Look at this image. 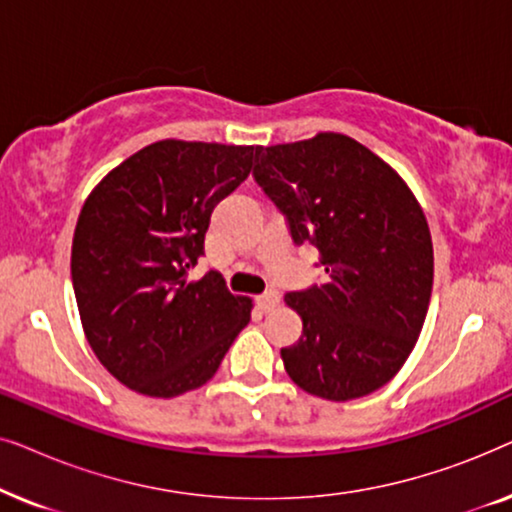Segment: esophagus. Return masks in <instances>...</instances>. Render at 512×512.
<instances>
[{"instance_id": "34e87169", "label": "esophagus", "mask_w": 512, "mask_h": 512, "mask_svg": "<svg viewBox=\"0 0 512 512\" xmlns=\"http://www.w3.org/2000/svg\"><path fill=\"white\" fill-rule=\"evenodd\" d=\"M256 303L263 312H272L279 305V293L277 291H265L263 296L256 298Z\"/></svg>"}]
</instances>
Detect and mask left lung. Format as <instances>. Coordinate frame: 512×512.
I'll return each mask as SVG.
<instances>
[{
    "mask_svg": "<svg viewBox=\"0 0 512 512\" xmlns=\"http://www.w3.org/2000/svg\"><path fill=\"white\" fill-rule=\"evenodd\" d=\"M254 177L312 242L328 282L284 303L303 335L282 349L286 373L307 394L345 403L384 387L417 345L433 286L429 223L389 163L340 132L265 146Z\"/></svg>",
    "mask_w": 512,
    "mask_h": 512,
    "instance_id": "obj_1",
    "label": "left lung"
}]
</instances>
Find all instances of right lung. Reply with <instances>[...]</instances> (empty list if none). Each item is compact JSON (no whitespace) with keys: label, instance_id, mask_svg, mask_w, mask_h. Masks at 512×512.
<instances>
[{"label":"right lung","instance_id":"add662e5","mask_svg":"<svg viewBox=\"0 0 512 512\" xmlns=\"http://www.w3.org/2000/svg\"><path fill=\"white\" fill-rule=\"evenodd\" d=\"M261 146L160 139L116 165L83 202L72 282L88 345L125 387L174 398L219 370L254 303L219 272L191 282L216 202Z\"/></svg>","mask_w":512,"mask_h":512}]
</instances>
